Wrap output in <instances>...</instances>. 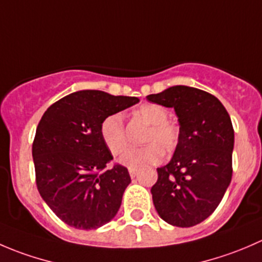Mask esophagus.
<instances>
[{
	"label": "esophagus",
	"instance_id": "34e87169",
	"mask_svg": "<svg viewBox=\"0 0 262 262\" xmlns=\"http://www.w3.org/2000/svg\"><path fill=\"white\" fill-rule=\"evenodd\" d=\"M138 168L136 167H129V175H130V178H136L137 173H138Z\"/></svg>",
	"mask_w": 262,
	"mask_h": 262
}]
</instances>
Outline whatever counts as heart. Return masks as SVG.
Masks as SVG:
<instances>
[{"instance_id":"heart-1","label":"heart","mask_w":262,"mask_h":262,"mask_svg":"<svg viewBox=\"0 0 262 262\" xmlns=\"http://www.w3.org/2000/svg\"><path fill=\"white\" fill-rule=\"evenodd\" d=\"M137 114L142 120L149 124L146 138V146L128 148L120 157V162L129 167H142L157 163L165 155L175 152L180 143V129L176 124L168 121V110L160 104H143ZM100 137L105 147L112 155L118 156L126 147V133L124 119L120 113L105 116L100 124Z\"/></svg>"}]
</instances>
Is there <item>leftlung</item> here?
<instances>
[{
    "label": "left lung",
    "mask_w": 262,
    "mask_h": 262,
    "mask_svg": "<svg viewBox=\"0 0 262 262\" xmlns=\"http://www.w3.org/2000/svg\"><path fill=\"white\" fill-rule=\"evenodd\" d=\"M146 99L173 107L180 123V143L170 162L157 168L150 189L156 210L172 226L199 224L215 210L231 182V118L215 96L194 87L172 86Z\"/></svg>",
    "instance_id": "1"
}]
</instances>
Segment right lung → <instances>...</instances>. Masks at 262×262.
<instances>
[{
    "label": "right lung",
    "mask_w": 262,
    "mask_h": 262,
    "mask_svg": "<svg viewBox=\"0 0 262 262\" xmlns=\"http://www.w3.org/2000/svg\"><path fill=\"white\" fill-rule=\"evenodd\" d=\"M139 101L97 90L73 92L47 109L33 142L38 191L53 213L77 229H96L118 213L130 184L100 137L105 116Z\"/></svg>",
    "instance_id": "right-lung-1"
}]
</instances>
